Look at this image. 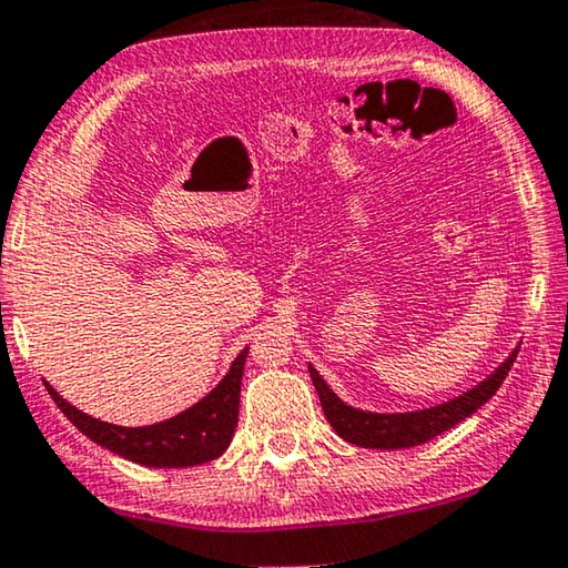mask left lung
Listing matches in <instances>:
<instances>
[{"instance_id": "obj_1", "label": "left lung", "mask_w": 568, "mask_h": 568, "mask_svg": "<svg viewBox=\"0 0 568 568\" xmlns=\"http://www.w3.org/2000/svg\"><path fill=\"white\" fill-rule=\"evenodd\" d=\"M520 345L508 355L500 368H495L483 383H477L475 388H469L467 394L447 400V404L422 408V412H408V414H373L361 412V408L347 406L345 400H339L333 388L327 386L325 378L310 365V375L314 388H317L320 404L325 408V416L337 436H343L345 442L355 444V447L365 449H406L416 447L439 436L442 432L452 429L459 422H465L467 416H473L479 406L487 404L497 388L503 386L505 375L510 373L513 363H516Z\"/></svg>"}]
</instances>
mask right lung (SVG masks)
Returning <instances> with one entry per match:
<instances>
[{
	"mask_svg": "<svg viewBox=\"0 0 568 568\" xmlns=\"http://www.w3.org/2000/svg\"><path fill=\"white\" fill-rule=\"evenodd\" d=\"M246 355L248 347H243L225 378L203 400H197L187 412L152 426H116L101 422V418L78 412L50 383L45 386L75 429L113 455L144 467H195L221 457L229 449L235 424H239L241 378Z\"/></svg>",
	"mask_w": 568,
	"mask_h": 568,
	"instance_id": "add662e5",
	"label": "right lung"
}]
</instances>
